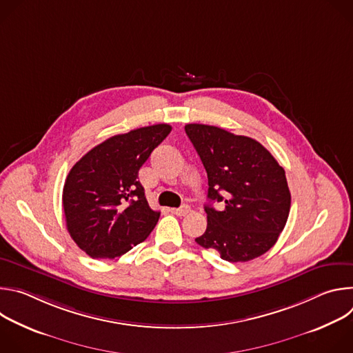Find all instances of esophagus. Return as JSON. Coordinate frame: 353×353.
Listing matches in <instances>:
<instances>
[{
	"label": "esophagus",
	"instance_id": "obj_1",
	"mask_svg": "<svg viewBox=\"0 0 353 353\" xmlns=\"http://www.w3.org/2000/svg\"><path fill=\"white\" fill-rule=\"evenodd\" d=\"M188 212H190V207L188 205H183L180 208H173L172 210V214H174L177 216H185Z\"/></svg>",
	"mask_w": 353,
	"mask_h": 353
}]
</instances>
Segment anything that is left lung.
Instances as JSON below:
<instances>
[{
    "label": "left lung",
    "mask_w": 353,
    "mask_h": 353,
    "mask_svg": "<svg viewBox=\"0 0 353 353\" xmlns=\"http://www.w3.org/2000/svg\"><path fill=\"white\" fill-rule=\"evenodd\" d=\"M208 174V199L222 203V211L207 204V230L195 241L214 248L229 263L254 260L276 243L289 210L290 191L285 170L259 141L223 128L187 124Z\"/></svg>",
    "instance_id": "obj_1"
}]
</instances>
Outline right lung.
<instances>
[{
	"instance_id": "right-lung-1",
	"label": "right lung",
	"mask_w": 353,
	"mask_h": 353,
	"mask_svg": "<svg viewBox=\"0 0 353 353\" xmlns=\"http://www.w3.org/2000/svg\"><path fill=\"white\" fill-rule=\"evenodd\" d=\"M170 131L169 124H155L114 135L70 170L63 190L65 223L92 259L120 257L154 230L161 212L150 210L138 172Z\"/></svg>"
}]
</instances>
